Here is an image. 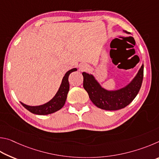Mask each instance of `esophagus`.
I'll use <instances>...</instances> for the list:
<instances>
[{"label":"esophagus","mask_w":159,"mask_h":159,"mask_svg":"<svg viewBox=\"0 0 159 159\" xmlns=\"http://www.w3.org/2000/svg\"><path fill=\"white\" fill-rule=\"evenodd\" d=\"M87 69H88V66L85 65V64H81V65L80 66V69L81 70V71H85Z\"/></svg>","instance_id":"obj_1"}]
</instances>
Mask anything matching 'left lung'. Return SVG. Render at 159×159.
I'll return each instance as SVG.
<instances>
[{"label": "left lung", "mask_w": 159, "mask_h": 159, "mask_svg": "<svg viewBox=\"0 0 159 159\" xmlns=\"http://www.w3.org/2000/svg\"><path fill=\"white\" fill-rule=\"evenodd\" d=\"M123 32L130 34L126 31ZM82 74L83 88L93 103L102 109L114 111L128 106L138 94L143 80L144 64H142L135 76L128 84L118 90H107L102 87L93 74L85 72Z\"/></svg>", "instance_id": "1"}]
</instances>
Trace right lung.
Segmentation results:
<instances>
[{
    "label": "right lung",
    "instance_id": "right-lung-1",
    "mask_svg": "<svg viewBox=\"0 0 159 159\" xmlns=\"http://www.w3.org/2000/svg\"><path fill=\"white\" fill-rule=\"evenodd\" d=\"M77 71L76 68H74L69 70L61 80V85L59 88L57 93L47 103L39 106H29L21 102L23 107L26 108L31 113L38 115H48L52 114L54 112L57 111L61 109L65 104L66 99L67 98V94L69 90V76L73 71Z\"/></svg>",
    "mask_w": 159,
    "mask_h": 159
}]
</instances>
